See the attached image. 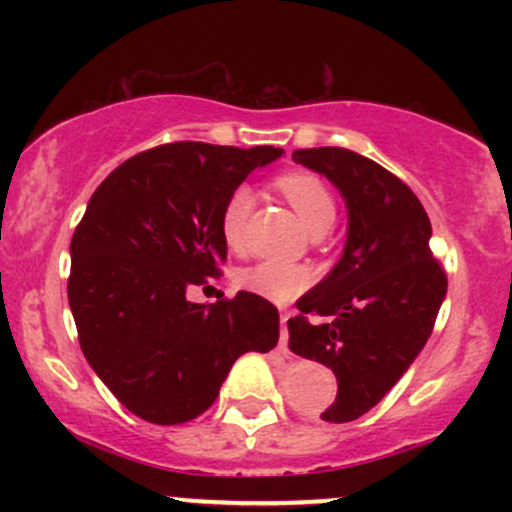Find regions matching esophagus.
Returning a JSON list of instances; mask_svg holds the SVG:
<instances>
[{
    "instance_id": "34e87169",
    "label": "esophagus",
    "mask_w": 512,
    "mask_h": 512,
    "mask_svg": "<svg viewBox=\"0 0 512 512\" xmlns=\"http://www.w3.org/2000/svg\"><path fill=\"white\" fill-rule=\"evenodd\" d=\"M289 313L281 315V334H279V351L281 354H289V330H286V322H289Z\"/></svg>"
}]
</instances>
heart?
<instances>
[{
	"label": "heart",
	"instance_id": "heart-1",
	"mask_svg": "<svg viewBox=\"0 0 512 512\" xmlns=\"http://www.w3.org/2000/svg\"><path fill=\"white\" fill-rule=\"evenodd\" d=\"M279 187L310 231L332 226L334 216H337V204H334L330 187L317 175L303 173V170L286 173L279 178ZM252 202H255V195L250 187L238 185L223 204L219 228L223 243L231 250H240L245 245V228H248ZM238 284L252 293H260L269 301L286 303L310 284V272L301 264L264 260L243 269Z\"/></svg>",
	"mask_w": 512,
	"mask_h": 512
}]
</instances>
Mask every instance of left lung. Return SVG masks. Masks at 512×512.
Wrapping results in <instances>:
<instances>
[{
    "mask_svg": "<svg viewBox=\"0 0 512 512\" xmlns=\"http://www.w3.org/2000/svg\"><path fill=\"white\" fill-rule=\"evenodd\" d=\"M293 161L325 175L346 204V243L332 272L296 301L293 354L337 378L330 424L363 416L407 373L431 337L448 279L428 248L431 221L414 192L390 170L339 146L293 151ZM305 314H332L313 326Z\"/></svg>",
    "mask_w": 512,
    "mask_h": 512,
    "instance_id": "left-lung-1",
    "label": "left lung"
}]
</instances>
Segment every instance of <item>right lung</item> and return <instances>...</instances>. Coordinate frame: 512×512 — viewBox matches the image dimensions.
Instances as JSON below:
<instances>
[{
  "label": "right lung",
  "mask_w": 512,
  "mask_h": 512,
  "mask_svg": "<svg viewBox=\"0 0 512 512\" xmlns=\"http://www.w3.org/2000/svg\"><path fill=\"white\" fill-rule=\"evenodd\" d=\"M284 149L175 142L127 158L88 199L69 255V308L88 366L151 424L197 419L245 351L279 342L267 298L192 303L190 286L226 262L221 209Z\"/></svg>",
  "instance_id": "right-lung-1"
}]
</instances>
